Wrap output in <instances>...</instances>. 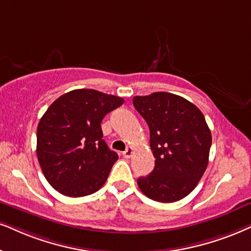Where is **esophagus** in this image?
I'll list each match as a JSON object with an SVG mask.
<instances>
[{
	"label": "esophagus",
	"mask_w": 251,
	"mask_h": 251,
	"mask_svg": "<svg viewBox=\"0 0 251 251\" xmlns=\"http://www.w3.org/2000/svg\"><path fill=\"white\" fill-rule=\"evenodd\" d=\"M133 155V148L132 147H127L125 151L123 153V156L126 157V158H129Z\"/></svg>",
	"instance_id": "1"
}]
</instances>
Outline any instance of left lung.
I'll list each match as a JSON object with an SVG mask.
<instances>
[{
    "label": "left lung",
    "instance_id": "left-lung-1",
    "mask_svg": "<svg viewBox=\"0 0 251 251\" xmlns=\"http://www.w3.org/2000/svg\"><path fill=\"white\" fill-rule=\"evenodd\" d=\"M133 105L148 124L153 171L136 183L155 201L186 197L204 175L212 145L205 117L195 104L170 93L135 96Z\"/></svg>",
    "mask_w": 251,
    "mask_h": 251
}]
</instances>
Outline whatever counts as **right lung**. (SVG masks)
Returning a JSON list of instances; mask_svg holds the SVG:
<instances>
[{"label": "right lung", "mask_w": 251, "mask_h": 251, "mask_svg": "<svg viewBox=\"0 0 251 251\" xmlns=\"http://www.w3.org/2000/svg\"><path fill=\"white\" fill-rule=\"evenodd\" d=\"M122 97L76 89L50 104L37 127V157L44 176L62 195L83 197L104 185L118 160L103 140L100 123Z\"/></svg>", "instance_id": "obj_1"}]
</instances>
